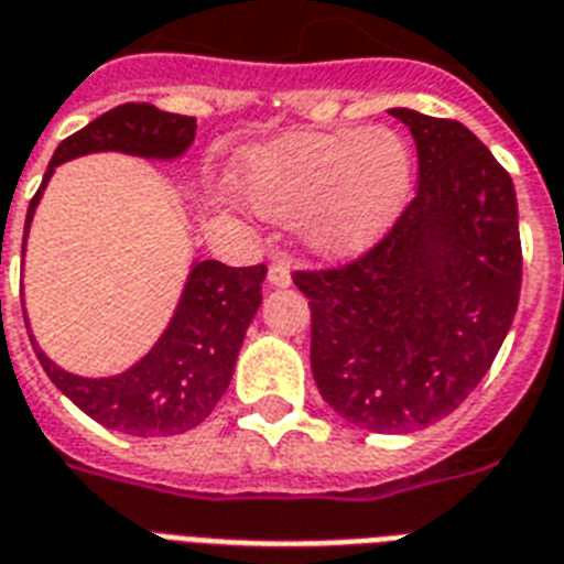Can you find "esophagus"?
Instances as JSON below:
<instances>
[{
    "instance_id": "34e87169",
    "label": "esophagus",
    "mask_w": 564,
    "mask_h": 564,
    "mask_svg": "<svg viewBox=\"0 0 564 564\" xmlns=\"http://www.w3.org/2000/svg\"><path fill=\"white\" fill-rule=\"evenodd\" d=\"M268 282L273 288H288V285H291V268H288L285 259H273V261H270Z\"/></svg>"
}]
</instances>
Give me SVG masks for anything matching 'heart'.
<instances>
[{
    "mask_svg": "<svg viewBox=\"0 0 564 564\" xmlns=\"http://www.w3.org/2000/svg\"><path fill=\"white\" fill-rule=\"evenodd\" d=\"M414 159L391 129L291 134L247 164V196L264 217L303 214V232L323 252L377 241L412 194Z\"/></svg>",
    "mask_w": 564,
    "mask_h": 564,
    "instance_id": "b5f03b06",
    "label": "heart"
}]
</instances>
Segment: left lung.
<instances>
[{
    "label": "left lung",
    "instance_id": "8db88e82",
    "mask_svg": "<svg viewBox=\"0 0 564 564\" xmlns=\"http://www.w3.org/2000/svg\"><path fill=\"white\" fill-rule=\"evenodd\" d=\"M391 115L417 147V191L359 259L294 270L312 308L321 397L370 432L447 417L491 368L521 296L512 178L459 120Z\"/></svg>",
    "mask_w": 564,
    "mask_h": 564
}]
</instances>
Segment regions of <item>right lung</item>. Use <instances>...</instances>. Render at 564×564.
I'll use <instances>...</instances> for the list:
<instances>
[{
	"label": "right lung",
	"instance_id": "1",
	"mask_svg": "<svg viewBox=\"0 0 564 564\" xmlns=\"http://www.w3.org/2000/svg\"><path fill=\"white\" fill-rule=\"evenodd\" d=\"M196 120L170 115L150 102L117 105L94 123L58 143L50 170L25 214V232L34 205L61 161L85 152L120 150L143 159H176L191 147ZM25 247V238H23ZM268 268H229L223 261H196L161 341L132 370L111 379L73 377L52 365L34 344L46 377L85 414L108 430L129 435H178L199 426L229 388L243 332L261 305Z\"/></svg>",
	"mask_w": 564,
	"mask_h": 564
}]
</instances>
